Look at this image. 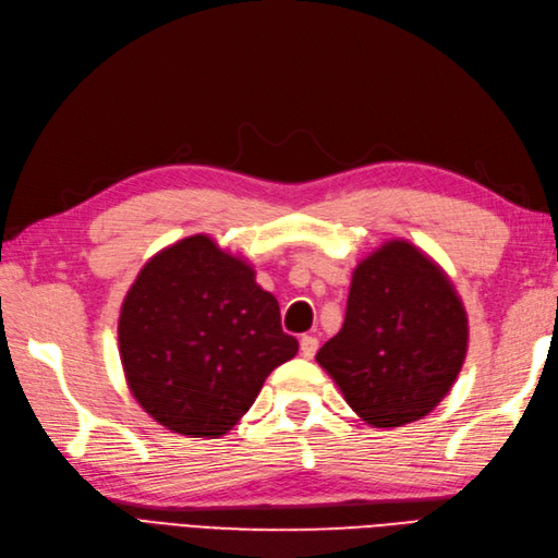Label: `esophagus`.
Instances as JSON below:
<instances>
[{
    "label": "esophagus",
    "mask_w": 558,
    "mask_h": 558,
    "mask_svg": "<svg viewBox=\"0 0 558 558\" xmlns=\"http://www.w3.org/2000/svg\"><path fill=\"white\" fill-rule=\"evenodd\" d=\"M317 349H319V340L317 338H313V336H303L301 338V356L303 359H313L317 354Z\"/></svg>",
    "instance_id": "34e87169"
}]
</instances>
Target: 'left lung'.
Segmentation results:
<instances>
[{
    "label": "left lung",
    "instance_id": "obj_1",
    "mask_svg": "<svg viewBox=\"0 0 558 558\" xmlns=\"http://www.w3.org/2000/svg\"><path fill=\"white\" fill-rule=\"evenodd\" d=\"M469 317L444 268L407 239L363 257L340 331L317 363L367 425L421 421L456 384L466 359Z\"/></svg>",
    "mask_w": 558,
    "mask_h": 558
}]
</instances>
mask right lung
<instances>
[{
    "label": "right lung",
    "mask_w": 558,
    "mask_h": 558,
    "mask_svg": "<svg viewBox=\"0 0 558 558\" xmlns=\"http://www.w3.org/2000/svg\"><path fill=\"white\" fill-rule=\"evenodd\" d=\"M117 333L137 404L191 439L227 435L266 377L299 352L253 264L206 234L162 247L140 268Z\"/></svg>",
    "instance_id": "1"
}]
</instances>
